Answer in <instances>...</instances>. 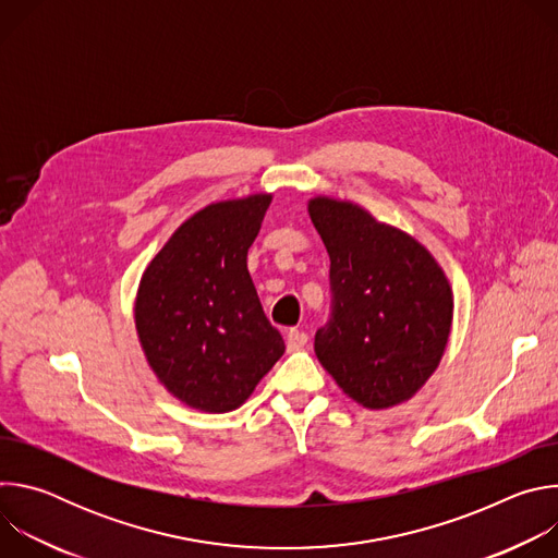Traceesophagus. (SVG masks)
<instances>
[{
	"mask_svg": "<svg viewBox=\"0 0 558 558\" xmlns=\"http://www.w3.org/2000/svg\"><path fill=\"white\" fill-rule=\"evenodd\" d=\"M306 340H308V336L304 333V331H298V329H291L289 333H287V351H300L304 344H306Z\"/></svg>",
	"mask_w": 558,
	"mask_h": 558,
	"instance_id": "obj_1",
	"label": "esophagus"
}]
</instances>
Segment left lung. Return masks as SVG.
Listing matches in <instances>:
<instances>
[{"label":"left lung","instance_id":"obj_1","mask_svg":"<svg viewBox=\"0 0 558 558\" xmlns=\"http://www.w3.org/2000/svg\"><path fill=\"white\" fill-rule=\"evenodd\" d=\"M331 258V311L315 355L357 404L379 411L415 395L437 368L452 323L450 284L413 235L351 203L313 198Z\"/></svg>","mask_w":558,"mask_h":558}]
</instances>
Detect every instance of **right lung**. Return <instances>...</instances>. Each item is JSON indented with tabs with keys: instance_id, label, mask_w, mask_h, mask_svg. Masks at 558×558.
I'll return each mask as SVG.
<instances>
[{
	"instance_id": "1",
	"label": "right lung",
	"mask_w": 558,
	"mask_h": 558,
	"mask_svg": "<svg viewBox=\"0 0 558 558\" xmlns=\"http://www.w3.org/2000/svg\"><path fill=\"white\" fill-rule=\"evenodd\" d=\"M269 194L216 203L179 227L141 278L136 329L149 366L192 409L241 407L284 353L247 271Z\"/></svg>"
}]
</instances>
